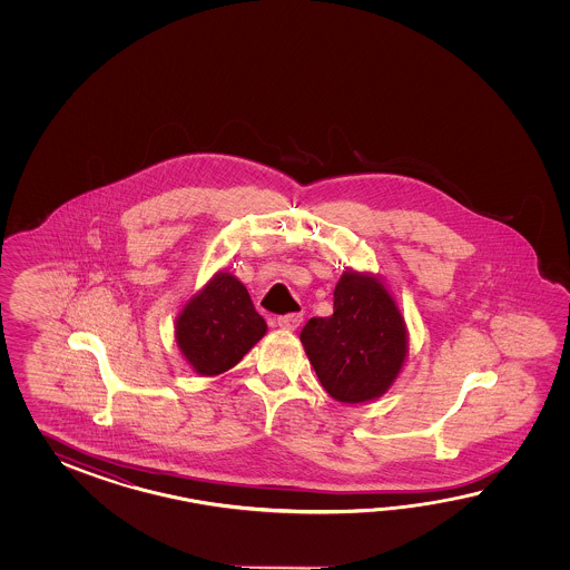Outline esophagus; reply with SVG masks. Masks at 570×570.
<instances>
[{
    "label": "esophagus",
    "instance_id": "34e87169",
    "mask_svg": "<svg viewBox=\"0 0 570 570\" xmlns=\"http://www.w3.org/2000/svg\"><path fill=\"white\" fill-rule=\"evenodd\" d=\"M302 320V314L279 315V317H277V324H279V327H283V330H295V327H299Z\"/></svg>",
    "mask_w": 570,
    "mask_h": 570
}]
</instances>
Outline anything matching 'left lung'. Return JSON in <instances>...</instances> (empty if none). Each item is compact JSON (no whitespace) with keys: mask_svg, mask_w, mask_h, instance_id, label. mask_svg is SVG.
<instances>
[{"mask_svg":"<svg viewBox=\"0 0 570 570\" xmlns=\"http://www.w3.org/2000/svg\"><path fill=\"white\" fill-rule=\"evenodd\" d=\"M303 348L322 387L342 403H363L387 391L407 352L397 305L379 281L344 273L334 289V314L312 317Z\"/></svg>","mask_w":570,"mask_h":570,"instance_id":"1","label":"left lung"}]
</instances>
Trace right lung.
<instances>
[{
    "label": "right lung",
    "instance_id": "obj_1",
    "mask_svg": "<svg viewBox=\"0 0 570 570\" xmlns=\"http://www.w3.org/2000/svg\"><path fill=\"white\" fill-rule=\"evenodd\" d=\"M267 324L230 273H218L177 317V344L199 375H219L243 361Z\"/></svg>",
    "mask_w": 570,
    "mask_h": 570
}]
</instances>
